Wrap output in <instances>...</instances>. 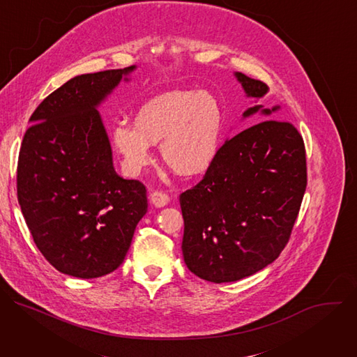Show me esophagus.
I'll return each mask as SVG.
<instances>
[{
  "label": "esophagus",
  "mask_w": 357,
  "mask_h": 357,
  "mask_svg": "<svg viewBox=\"0 0 357 357\" xmlns=\"http://www.w3.org/2000/svg\"><path fill=\"white\" fill-rule=\"evenodd\" d=\"M149 200H151V203H152V205H154V206H157V208H164V206L168 205L169 196H168L165 192L154 190V192H151Z\"/></svg>",
  "instance_id": "obj_1"
}]
</instances>
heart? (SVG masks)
<instances>
[{
	"label": "heart",
	"mask_w": 357,
	"mask_h": 357,
	"mask_svg": "<svg viewBox=\"0 0 357 357\" xmlns=\"http://www.w3.org/2000/svg\"><path fill=\"white\" fill-rule=\"evenodd\" d=\"M223 130V110L209 91L171 90L142 105L134 127L119 124L113 146L128 175L151 162V144H159L164 164L178 175L195 176L213 162Z\"/></svg>",
	"instance_id": "b5f03b06"
}]
</instances>
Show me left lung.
I'll use <instances>...</instances> for the list:
<instances>
[{
    "instance_id": "obj_1",
    "label": "left lung",
    "mask_w": 357,
    "mask_h": 357,
    "mask_svg": "<svg viewBox=\"0 0 357 357\" xmlns=\"http://www.w3.org/2000/svg\"><path fill=\"white\" fill-rule=\"evenodd\" d=\"M234 76L247 97L267 94L261 80ZM280 109L248 107L244 119L260 113L263 121L226 139L203 179L179 196L183 260L202 280L220 284L256 274L289 240L307 189V157L298 130L275 120Z\"/></svg>"
}]
</instances>
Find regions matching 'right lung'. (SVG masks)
<instances>
[{
	"instance_id": "obj_1",
	"label": "right lung",
	"mask_w": 357,
	"mask_h": 357,
	"mask_svg": "<svg viewBox=\"0 0 357 357\" xmlns=\"http://www.w3.org/2000/svg\"><path fill=\"white\" fill-rule=\"evenodd\" d=\"M134 69L70 79L36 107L22 139L17 168L22 215L42 256L72 277L117 270L146 213V189L114 171L97 112Z\"/></svg>"
}]
</instances>
